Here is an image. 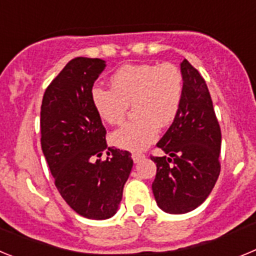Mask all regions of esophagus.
Masks as SVG:
<instances>
[{
    "mask_svg": "<svg viewBox=\"0 0 256 256\" xmlns=\"http://www.w3.org/2000/svg\"><path fill=\"white\" fill-rule=\"evenodd\" d=\"M144 154H141V152L132 154V159H133V162H141V160L144 159Z\"/></svg>",
    "mask_w": 256,
    "mask_h": 256,
    "instance_id": "esophagus-1",
    "label": "esophagus"
}]
</instances>
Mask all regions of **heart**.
I'll use <instances>...</instances> for the list:
<instances>
[{"instance_id":"b5f03b06","label":"heart","mask_w":256,"mask_h":256,"mask_svg":"<svg viewBox=\"0 0 256 256\" xmlns=\"http://www.w3.org/2000/svg\"><path fill=\"white\" fill-rule=\"evenodd\" d=\"M112 90L94 87L91 92L94 108L108 124L124 120L128 108L134 104L138 119L126 123L112 134L118 148L141 151L159 136L160 128L170 126L182 105L184 80L173 64L124 65L112 74Z\"/></svg>"}]
</instances>
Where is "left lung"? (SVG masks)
<instances>
[{"label": "left lung", "mask_w": 256, "mask_h": 256, "mask_svg": "<svg viewBox=\"0 0 256 256\" xmlns=\"http://www.w3.org/2000/svg\"><path fill=\"white\" fill-rule=\"evenodd\" d=\"M184 94L178 116L158 142L166 156H151L156 162L152 182L162 210L184 214L200 206L220 173L222 133L204 78L184 60L180 62Z\"/></svg>", "instance_id": "left-lung-1"}]
</instances>
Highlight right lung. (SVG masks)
<instances>
[{"label": "right lung", "mask_w": 256, "mask_h": 256, "mask_svg": "<svg viewBox=\"0 0 256 256\" xmlns=\"http://www.w3.org/2000/svg\"><path fill=\"white\" fill-rule=\"evenodd\" d=\"M101 58L70 60L40 106V144L61 198L79 216L108 219L116 212L132 170L130 151L108 148L106 130L92 104ZM108 150L106 160L100 159Z\"/></svg>", "instance_id": "add662e5"}]
</instances>
